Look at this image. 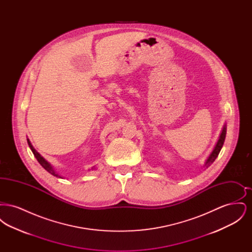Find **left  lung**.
Here are the masks:
<instances>
[{
    "mask_svg": "<svg viewBox=\"0 0 252 252\" xmlns=\"http://www.w3.org/2000/svg\"><path fill=\"white\" fill-rule=\"evenodd\" d=\"M226 132H227V128H226V125H225L224 127H223V130L221 132V135H220V137H219V140H218L216 147H215V149H214V151L212 152V154L208 158V159H207V161H206V163H205L206 167H209V166L216 160V158H217V156H218V154H219V152H220V150H221V148H222V146H223V144H224V142H225Z\"/></svg>",
    "mask_w": 252,
    "mask_h": 252,
    "instance_id": "1",
    "label": "left lung"
}]
</instances>
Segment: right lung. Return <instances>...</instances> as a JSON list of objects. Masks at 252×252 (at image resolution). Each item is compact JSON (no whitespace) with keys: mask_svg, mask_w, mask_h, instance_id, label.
<instances>
[{"mask_svg":"<svg viewBox=\"0 0 252 252\" xmlns=\"http://www.w3.org/2000/svg\"><path fill=\"white\" fill-rule=\"evenodd\" d=\"M27 143H28V144H29V147L31 148V150H32V152H33V154L35 155V157H36V159H37V161L40 163V165L42 166V167L44 168L46 171H48L49 173L50 174H52L53 176H55V177H58V178H61L60 176H59V174H57L56 173V171L53 169V167L51 166V164L49 163L48 161H46L42 157L40 156L39 155V153H37L36 152V150H35V148L33 147V145L31 144V143H30V141L27 139Z\"/></svg>","mask_w":252,"mask_h":252,"instance_id":"1","label":"right lung"}]
</instances>
